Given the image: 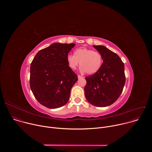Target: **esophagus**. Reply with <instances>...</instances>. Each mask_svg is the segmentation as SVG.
Wrapping results in <instances>:
<instances>
[{
  "mask_svg": "<svg viewBox=\"0 0 152 152\" xmlns=\"http://www.w3.org/2000/svg\"><path fill=\"white\" fill-rule=\"evenodd\" d=\"M77 77H78V79H82V78H83V77H82V76H81L80 75H78V76H77Z\"/></svg>",
  "mask_w": 152,
  "mask_h": 152,
  "instance_id": "esophagus-1",
  "label": "esophagus"
}]
</instances>
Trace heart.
<instances>
[{
  "instance_id": "heart-1",
  "label": "heart",
  "mask_w": 152,
  "mask_h": 152,
  "mask_svg": "<svg viewBox=\"0 0 152 152\" xmlns=\"http://www.w3.org/2000/svg\"><path fill=\"white\" fill-rule=\"evenodd\" d=\"M67 61L71 69H76L80 64L81 72H85L88 75H93L100 70L103 58L99 52L82 48L76 49L74 52V55H69Z\"/></svg>"
}]
</instances>
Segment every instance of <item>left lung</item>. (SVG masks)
Wrapping results in <instances>:
<instances>
[{
	"mask_svg": "<svg viewBox=\"0 0 152 152\" xmlns=\"http://www.w3.org/2000/svg\"><path fill=\"white\" fill-rule=\"evenodd\" d=\"M102 55L100 70L85 77V96L91 104L105 107L114 103L121 94L125 84L124 65L120 58L104 46H93Z\"/></svg>",
	"mask_w": 152,
	"mask_h": 152,
	"instance_id": "1",
	"label": "left lung"
}]
</instances>
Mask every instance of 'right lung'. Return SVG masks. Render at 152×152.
<instances>
[{
  "mask_svg": "<svg viewBox=\"0 0 152 152\" xmlns=\"http://www.w3.org/2000/svg\"><path fill=\"white\" fill-rule=\"evenodd\" d=\"M75 46L55 42L35 56L31 64L30 86L42 105L55 109L69 100L77 76L69 67L67 57Z\"/></svg>",
  "mask_w": 152,
  "mask_h": 152,
  "instance_id": "add662e5",
  "label": "right lung"
}]
</instances>
